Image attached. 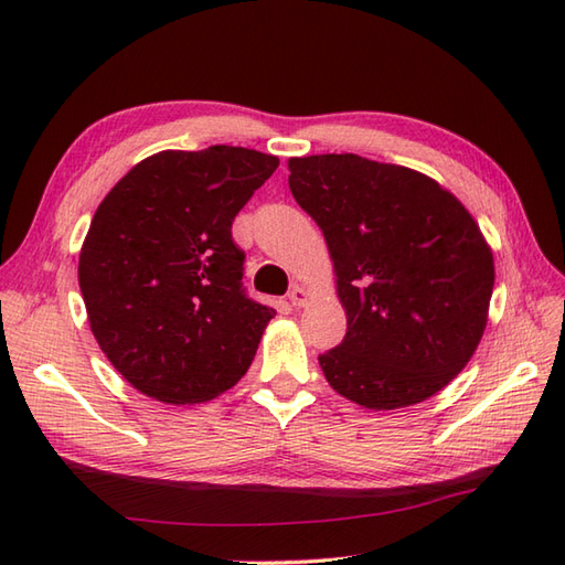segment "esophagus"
<instances>
[{
  "mask_svg": "<svg viewBox=\"0 0 565 565\" xmlns=\"http://www.w3.org/2000/svg\"><path fill=\"white\" fill-rule=\"evenodd\" d=\"M307 290L305 287H299V285H292V290H290V295H287V299H290V305L292 307H305L307 305Z\"/></svg>",
  "mask_w": 565,
  "mask_h": 565,
  "instance_id": "1",
  "label": "esophagus"
}]
</instances>
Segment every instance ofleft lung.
<instances>
[{"mask_svg": "<svg viewBox=\"0 0 565 565\" xmlns=\"http://www.w3.org/2000/svg\"><path fill=\"white\" fill-rule=\"evenodd\" d=\"M290 191L321 227L348 333L319 354L326 381L369 409L426 401L487 328L493 256L434 179L354 153L290 158Z\"/></svg>", "mask_w": 565, "mask_h": 565, "instance_id": "obj_1", "label": "left lung"}]
</instances>
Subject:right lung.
<instances>
[{
	"label": "right lung",
	"mask_w": 565,
	"mask_h": 565,
	"mask_svg": "<svg viewBox=\"0 0 565 565\" xmlns=\"http://www.w3.org/2000/svg\"><path fill=\"white\" fill-rule=\"evenodd\" d=\"M278 164L239 146L162 150L98 205L78 285L95 340L136 391L194 405L246 374L275 309L244 290L232 220Z\"/></svg>",
	"instance_id": "add662e5"
}]
</instances>
